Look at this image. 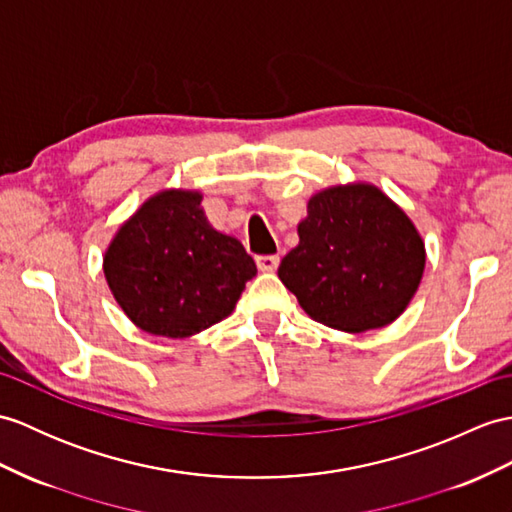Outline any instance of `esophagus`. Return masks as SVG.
<instances>
[{
	"label": "esophagus",
	"instance_id": "1",
	"mask_svg": "<svg viewBox=\"0 0 512 512\" xmlns=\"http://www.w3.org/2000/svg\"><path fill=\"white\" fill-rule=\"evenodd\" d=\"M279 255H259L257 257V268L261 272H275L279 268Z\"/></svg>",
	"mask_w": 512,
	"mask_h": 512
}]
</instances>
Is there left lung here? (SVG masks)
Wrapping results in <instances>:
<instances>
[{
	"instance_id": "obj_1",
	"label": "left lung",
	"mask_w": 512,
	"mask_h": 512,
	"mask_svg": "<svg viewBox=\"0 0 512 512\" xmlns=\"http://www.w3.org/2000/svg\"><path fill=\"white\" fill-rule=\"evenodd\" d=\"M299 246L281 259L305 314L349 334L397 320L425 270V244L397 202L371 183L331 185L307 202Z\"/></svg>"
}]
</instances>
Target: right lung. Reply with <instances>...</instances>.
<instances>
[{
    "instance_id": "right-lung-1",
    "label": "right lung",
    "mask_w": 512,
    "mask_h": 512,
    "mask_svg": "<svg viewBox=\"0 0 512 512\" xmlns=\"http://www.w3.org/2000/svg\"><path fill=\"white\" fill-rule=\"evenodd\" d=\"M196 189H161L104 253V277L124 314L152 336L187 338L220 323L257 275L235 237L216 231Z\"/></svg>"
}]
</instances>
